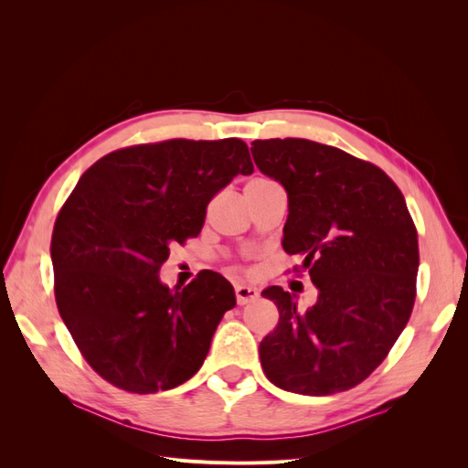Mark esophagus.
I'll return each mask as SVG.
<instances>
[{
  "label": "esophagus",
  "instance_id": "obj_1",
  "mask_svg": "<svg viewBox=\"0 0 468 468\" xmlns=\"http://www.w3.org/2000/svg\"><path fill=\"white\" fill-rule=\"evenodd\" d=\"M258 296H260V292H258L256 287H250V285H238L236 287V301H238L239 306H244V304H248L251 301H256Z\"/></svg>",
  "mask_w": 468,
  "mask_h": 468
}]
</instances>
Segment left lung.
I'll list each match as a JSON object with an SVG mask.
<instances>
[{"label":"left lung","instance_id":"8db88e82","mask_svg":"<svg viewBox=\"0 0 468 468\" xmlns=\"http://www.w3.org/2000/svg\"><path fill=\"white\" fill-rule=\"evenodd\" d=\"M251 155L285 187L282 250L303 258L318 289L306 313L277 285L261 292L279 310L260 344L263 373L306 396L353 388L388 356L414 308L420 251L404 195L377 165L313 140H253Z\"/></svg>","mask_w":468,"mask_h":468}]
</instances>
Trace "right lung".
Returning a JSON list of instances; mask_svg holds the SVG:
<instances>
[{
  "label": "right lung",
  "mask_w": 468,
  "mask_h": 468,
  "mask_svg": "<svg viewBox=\"0 0 468 468\" xmlns=\"http://www.w3.org/2000/svg\"><path fill=\"white\" fill-rule=\"evenodd\" d=\"M253 174L239 138L165 140L111 152L78 181L54 222L50 258L58 313L81 356L136 394L189 380L210 349L234 287L201 271L169 289V248L203 229L207 205Z\"/></svg>",
  "instance_id": "obj_1"
}]
</instances>
